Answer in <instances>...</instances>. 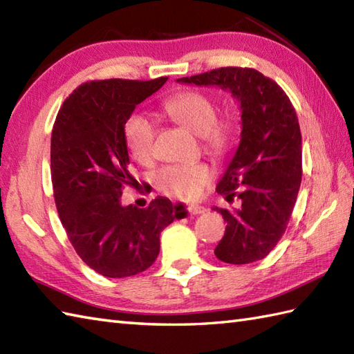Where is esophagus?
Masks as SVG:
<instances>
[{"label":"esophagus","mask_w":354,"mask_h":354,"mask_svg":"<svg viewBox=\"0 0 354 354\" xmlns=\"http://www.w3.org/2000/svg\"><path fill=\"white\" fill-rule=\"evenodd\" d=\"M185 209H187V213H189V214H193V216H196V214H204V213L207 212V208H205V207H202V205H190V207H187Z\"/></svg>","instance_id":"esophagus-1"}]
</instances>
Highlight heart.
<instances>
[{"mask_svg":"<svg viewBox=\"0 0 354 354\" xmlns=\"http://www.w3.org/2000/svg\"><path fill=\"white\" fill-rule=\"evenodd\" d=\"M164 109L171 120L201 137L205 149L212 153L222 155L228 150L234 129L232 122L228 118H217L216 104L207 94L181 93L165 102ZM155 135V124L146 115L133 114L126 122V145L138 162L147 164L152 160ZM209 179L212 170L205 164L165 165L156 171L155 185L173 199L192 201L199 196Z\"/></svg>","mask_w":354,"mask_h":354,"instance_id":"b5f03b06","label":"heart"}]
</instances>
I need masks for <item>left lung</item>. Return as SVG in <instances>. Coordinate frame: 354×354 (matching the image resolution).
I'll return each mask as SVG.
<instances>
[{
    "label": "left lung",
    "instance_id": "8db88e82",
    "mask_svg": "<svg viewBox=\"0 0 354 354\" xmlns=\"http://www.w3.org/2000/svg\"><path fill=\"white\" fill-rule=\"evenodd\" d=\"M179 84L221 86L240 102L242 133L216 192L234 209L214 207L227 222L214 254L230 265L265 259L284 234L301 185V132L289 97L254 68L225 66Z\"/></svg>",
    "mask_w": 354,
    "mask_h": 354
}]
</instances>
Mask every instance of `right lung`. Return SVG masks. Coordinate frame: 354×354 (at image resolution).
I'll return each instance as SVG.
<instances>
[{"label": "right lung", "mask_w": 354, "mask_h": 354, "mask_svg": "<svg viewBox=\"0 0 354 354\" xmlns=\"http://www.w3.org/2000/svg\"><path fill=\"white\" fill-rule=\"evenodd\" d=\"M165 82H86L66 97L53 126L51 181L59 217L79 257L103 277L124 278L152 266L161 231L187 216L167 198L153 199L147 208L120 202L126 185L138 184L124 124Z\"/></svg>", "instance_id": "1"}]
</instances>
